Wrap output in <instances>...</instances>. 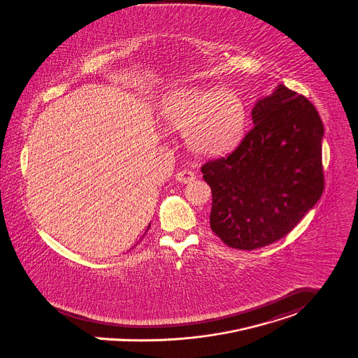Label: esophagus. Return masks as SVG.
Returning a JSON list of instances; mask_svg holds the SVG:
<instances>
[{
	"label": "esophagus",
	"instance_id": "1",
	"mask_svg": "<svg viewBox=\"0 0 358 358\" xmlns=\"http://www.w3.org/2000/svg\"><path fill=\"white\" fill-rule=\"evenodd\" d=\"M195 179L194 172H192V171H180V172H178L176 173V180L179 182V183H190V182H193Z\"/></svg>",
	"mask_w": 358,
	"mask_h": 358
}]
</instances>
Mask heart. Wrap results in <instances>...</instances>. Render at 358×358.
I'll return each mask as SVG.
<instances>
[{"label": "heart", "mask_w": 358, "mask_h": 358, "mask_svg": "<svg viewBox=\"0 0 358 358\" xmlns=\"http://www.w3.org/2000/svg\"><path fill=\"white\" fill-rule=\"evenodd\" d=\"M162 116L171 127L186 132L193 152L206 157L232 150L246 124L243 101L227 89H176L164 98Z\"/></svg>", "instance_id": "b5f03b06"}]
</instances>
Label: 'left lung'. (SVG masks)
I'll use <instances>...</instances> for the list:
<instances>
[{"instance_id":"1","label":"left lung","mask_w":358,"mask_h":358,"mask_svg":"<svg viewBox=\"0 0 358 358\" xmlns=\"http://www.w3.org/2000/svg\"><path fill=\"white\" fill-rule=\"evenodd\" d=\"M253 129L227 157L202 165L212 189L210 228L229 248L253 250L289 234L324 189L316 108L285 85L257 99Z\"/></svg>"}]
</instances>
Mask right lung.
<instances>
[{"instance_id": "right-lung-1", "label": "right lung", "mask_w": 358, "mask_h": 358, "mask_svg": "<svg viewBox=\"0 0 358 358\" xmlns=\"http://www.w3.org/2000/svg\"><path fill=\"white\" fill-rule=\"evenodd\" d=\"M149 228H150V224H149V226H148V229H149ZM148 229H146V231H148ZM145 234H146V232H145Z\"/></svg>"}]
</instances>
